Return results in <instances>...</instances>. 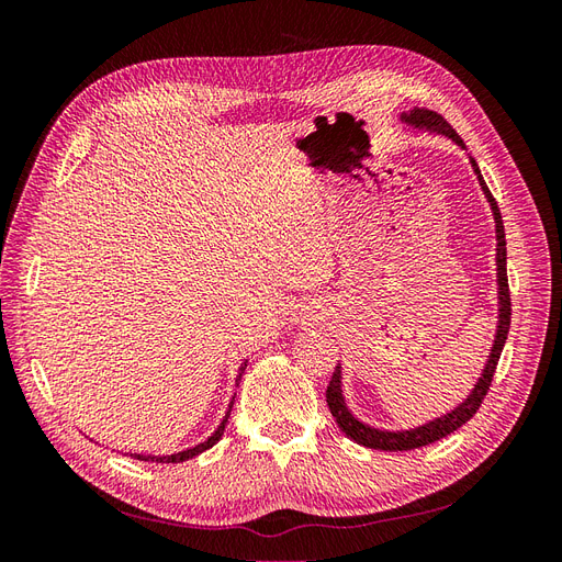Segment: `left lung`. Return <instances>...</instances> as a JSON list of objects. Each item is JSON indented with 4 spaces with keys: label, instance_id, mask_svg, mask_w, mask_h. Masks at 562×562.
<instances>
[{
    "label": "left lung",
    "instance_id": "8db88e82",
    "mask_svg": "<svg viewBox=\"0 0 562 562\" xmlns=\"http://www.w3.org/2000/svg\"><path fill=\"white\" fill-rule=\"evenodd\" d=\"M405 124H413L415 128H427V131H434V133H443L448 135V138H452L457 145H462V138L454 133V128L446 122L443 116L436 114V112H429V110H413L411 114H403L401 116ZM471 166L475 176H479V182L483 187V192L490 201V209H492V215H495V225H497V283H499V326H497V335H495V345H492V351H490V359L485 363V370H483V378L475 382L473 391L469 394V398L457 405L454 411H450L448 415L438 417L429 424H422V427L417 429H411V431H380V429H372L368 427V424L356 419L349 407L345 405V398H342V370H339V366H335V372L330 378V384H328V391H326V401H328V407L330 413L337 422V427L342 429L351 440H356L359 446H366V448H372V450H386V452H398V450H415V448H422V446H429V443H436V440L446 438L448 434L457 431L462 424H467L475 413H479V407L483 403V398L487 396V389L492 384V378H495V370H497V363H499V356H502V349H504V342H506V335H508V328H512V293H508V279H506V236H504V223H502V213L497 209V201L495 196L490 194L487 184L481 176V168L479 164H475L471 159Z\"/></svg>",
    "mask_w": 562,
    "mask_h": 562
}]
</instances>
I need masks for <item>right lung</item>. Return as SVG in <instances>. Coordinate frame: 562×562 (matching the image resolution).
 <instances>
[{"label": "right lung", "instance_id": "1", "mask_svg": "<svg viewBox=\"0 0 562 562\" xmlns=\"http://www.w3.org/2000/svg\"><path fill=\"white\" fill-rule=\"evenodd\" d=\"M244 370H246V363H241V368H239V378H236V386H239V382H241V375H244ZM232 405H234V398H232V403H229V407H227V415H225V419L220 422V427H217V431L209 438V440H203V443H199V446H194V448H190V450H182V452H176V454H166V457H155V454H133L135 459H140V462H157V464H178V462H184V459H192V457H196V454H201L203 450H209V448H213L220 438H223V434H225V427H227V419H229V413H232Z\"/></svg>", "mask_w": 562, "mask_h": 562}]
</instances>
